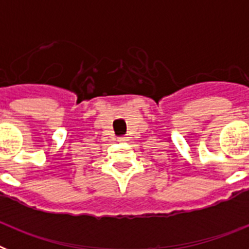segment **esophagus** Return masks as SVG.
I'll return each instance as SVG.
<instances>
[{"label":"esophagus","mask_w":249,"mask_h":249,"mask_svg":"<svg viewBox=\"0 0 249 249\" xmlns=\"http://www.w3.org/2000/svg\"><path fill=\"white\" fill-rule=\"evenodd\" d=\"M126 138L127 137H118V141H120V142H124V141H127Z\"/></svg>","instance_id":"34e87169"}]
</instances>
